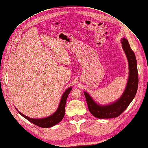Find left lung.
<instances>
[{"instance_id": "obj_1", "label": "left lung", "mask_w": 148, "mask_h": 148, "mask_svg": "<svg viewBox=\"0 0 148 148\" xmlns=\"http://www.w3.org/2000/svg\"><path fill=\"white\" fill-rule=\"evenodd\" d=\"M123 50L127 56L129 75L126 87L119 99L106 105L99 104L94 100L87 92L84 91L88 109L91 114L98 119H112L117 117L126 109L135 97L138 86V73L137 62L135 53L132 51L128 40L123 38L121 39Z\"/></svg>"}]
</instances>
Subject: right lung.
I'll return each mask as SVG.
<instances>
[{"instance_id":"add662e5","label":"right lung","mask_w":148,"mask_h":148,"mask_svg":"<svg viewBox=\"0 0 148 148\" xmlns=\"http://www.w3.org/2000/svg\"><path fill=\"white\" fill-rule=\"evenodd\" d=\"M71 89H72V87H69L66 89L65 92L63 93V95H62L61 99L57 109L56 110L54 113H53L52 115L48 116L47 117L40 119L29 118L28 116H26L25 115L21 114L20 112L16 109V108L15 109L21 116H23L26 120H28L32 123L37 125V126L45 128L52 127L57 123H59L63 119L65 115V108L66 99Z\"/></svg>"}]
</instances>
